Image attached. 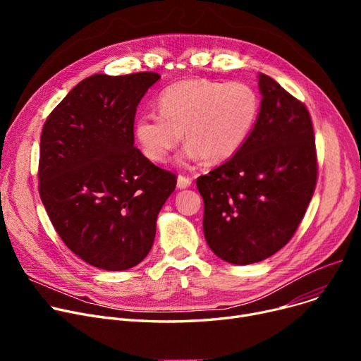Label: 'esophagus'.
<instances>
[{"instance_id": "obj_1", "label": "esophagus", "mask_w": 361, "mask_h": 361, "mask_svg": "<svg viewBox=\"0 0 361 361\" xmlns=\"http://www.w3.org/2000/svg\"><path fill=\"white\" fill-rule=\"evenodd\" d=\"M190 184H192V178L190 177H185V176H178V178H177V187L180 188H187V187H190Z\"/></svg>"}]
</instances>
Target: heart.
<instances>
[{
    "label": "heart",
    "mask_w": 361,
    "mask_h": 361,
    "mask_svg": "<svg viewBox=\"0 0 361 361\" xmlns=\"http://www.w3.org/2000/svg\"><path fill=\"white\" fill-rule=\"evenodd\" d=\"M158 109L159 114H143L135 123V139L149 161L165 162L184 131L188 145L181 161L222 162L235 155L250 136L259 98L245 83L190 79L164 89Z\"/></svg>",
    "instance_id": "obj_1"
}]
</instances>
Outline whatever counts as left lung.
I'll return each instance as SVG.
<instances>
[{"label":"left lung","instance_id":"left-lung-1","mask_svg":"<svg viewBox=\"0 0 361 361\" xmlns=\"http://www.w3.org/2000/svg\"><path fill=\"white\" fill-rule=\"evenodd\" d=\"M259 90L260 111L247 140L197 178L206 243L233 264L260 262L291 240L317 178L307 108L263 73Z\"/></svg>","mask_w":361,"mask_h":361}]
</instances>
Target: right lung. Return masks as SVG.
<instances>
[{
  "mask_svg": "<svg viewBox=\"0 0 361 361\" xmlns=\"http://www.w3.org/2000/svg\"><path fill=\"white\" fill-rule=\"evenodd\" d=\"M161 75L93 74L47 118L39 195L67 247L104 271H126L150 252L176 176L135 147L136 109Z\"/></svg>",
  "mask_w": 361,
  "mask_h": 361,
  "instance_id": "1",
  "label": "right lung"
}]
</instances>
